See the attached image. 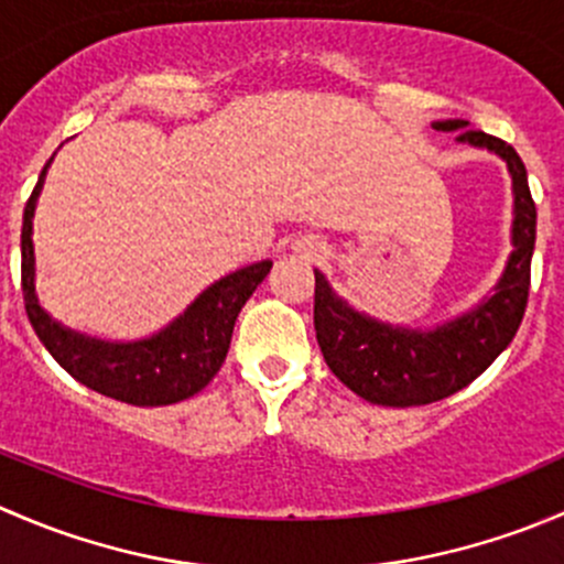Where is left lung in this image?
<instances>
[{"label": "left lung", "instance_id": "left-lung-1", "mask_svg": "<svg viewBox=\"0 0 564 564\" xmlns=\"http://www.w3.org/2000/svg\"><path fill=\"white\" fill-rule=\"evenodd\" d=\"M431 128L456 133L458 144L488 150L508 163L513 180V250L488 297L431 329L379 322L351 308L314 270V327L324 362L346 388L379 406H423L475 382L508 349L529 297L538 213L519 152L502 139L471 130L466 119H440Z\"/></svg>", "mask_w": 564, "mask_h": 564}]
</instances>
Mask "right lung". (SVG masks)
<instances>
[{"mask_svg": "<svg viewBox=\"0 0 564 564\" xmlns=\"http://www.w3.org/2000/svg\"><path fill=\"white\" fill-rule=\"evenodd\" d=\"M51 161L40 172L21 226V289L26 316L37 338L76 382L113 401L133 406H169L196 395L224 366L237 314L264 281L272 261H256L209 283L174 322L152 333L150 338L106 340L65 327L40 305L35 289L32 218Z\"/></svg>", "mask_w": 564, "mask_h": 564, "instance_id": "right-lung-1", "label": "right lung"}]
</instances>
